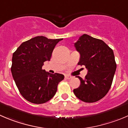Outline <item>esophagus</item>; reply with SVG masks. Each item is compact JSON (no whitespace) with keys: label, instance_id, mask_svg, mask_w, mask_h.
<instances>
[{"label":"esophagus","instance_id":"34e87169","mask_svg":"<svg viewBox=\"0 0 128 128\" xmlns=\"http://www.w3.org/2000/svg\"><path fill=\"white\" fill-rule=\"evenodd\" d=\"M65 78L66 79H70L72 78V77L70 76H65Z\"/></svg>","mask_w":128,"mask_h":128}]
</instances>
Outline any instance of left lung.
I'll return each mask as SVG.
<instances>
[{
	"label": "left lung",
	"mask_w": 128,
	"mask_h": 128,
	"mask_svg": "<svg viewBox=\"0 0 128 128\" xmlns=\"http://www.w3.org/2000/svg\"><path fill=\"white\" fill-rule=\"evenodd\" d=\"M80 54L78 65L84 66L88 74L73 90L75 96L86 102L101 100L108 92L116 69L113 50L101 39L83 34L74 44Z\"/></svg>",
	"instance_id": "obj_1"
}]
</instances>
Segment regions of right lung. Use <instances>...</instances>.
Instances as JSON below:
<instances>
[{"instance_id":"obj_1","label":"right lung","mask_w":128,"mask_h":128,"mask_svg":"<svg viewBox=\"0 0 128 128\" xmlns=\"http://www.w3.org/2000/svg\"><path fill=\"white\" fill-rule=\"evenodd\" d=\"M62 39L37 36L24 42L13 53L11 72L21 95L34 104H43L56 94L63 74H52L42 69L49 61L56 44Z\"/></svg>"}]
</instances>
